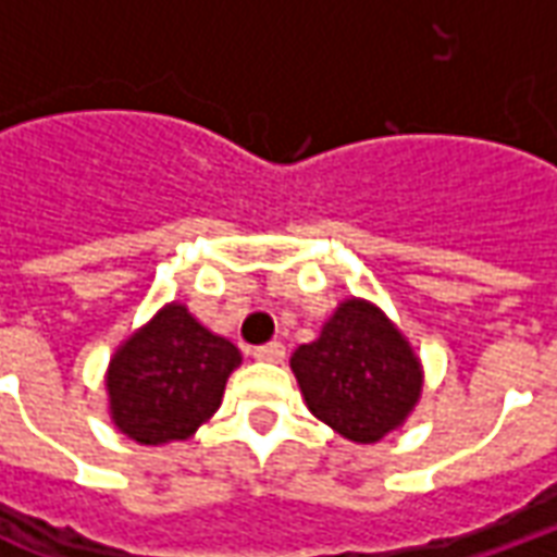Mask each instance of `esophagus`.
<instances>
[{
    "instance_id": "34e87169",
    "label": "esophagus",
    "mask_w": 557,
    "mask_h": 557,
    "mask_svg": "<svg viewBox=\"0 0 557 557\" xmlns=\"http://www.w3.org/2000/svg\"><path fill=\"white\" fill-rule=\"evenodd\" d=\"M256 361H268V363H280L286 358V349H283V343H265V346H256L253 349Z\"/></svg>"
}]
</instances>
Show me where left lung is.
<instances>
[{
  "instance_id": "obj_1",
  "label": "left lung",
  "mask_w": 557,
  "mask_h": 557,
  "mask_svg": "<svg viewBox=\"0 0 557 557\" xmlns=\"http://www.w3.org/2000/svg\"><path fill=\"white\" fill-rule=\"evenodd\" d=\"M289 363L307 409L358 444L382 442L403 426L423 391L411 343L363 298L339 304L322 334L298 346Z\"/></svg>"
}]
</instances>
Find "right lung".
<instances>
[{
	"mask_svg": "<svg viewBox=\"0 0 557 557\" xmlns=\"http://www.w3.org/2000/svg\"><path fill=\"white\" fill-rule=\"evenodd\" d=\"M242 351L226 337L166 304L154 319L115 349L107 370L110 418L139 444L184 442L214 411Z\"/></svg>",
	"mask_w": 557,
	"mask_h": 557,
	"instance_id": "obj_1",
	"label": "right lung"
}]
</instances>
